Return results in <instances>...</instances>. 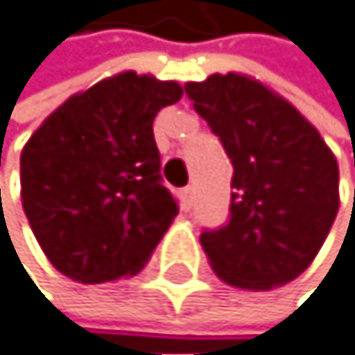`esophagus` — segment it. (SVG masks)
Wrapping results in <instances>:
<instances>
[{
    "instance_id": "esophagus-1",
    "label": "esophagus",
    "mask_w": 355,
    "mask_h": 355,
    "mask_svg": "<svg viewBox=\"0 0 355 355\" xmlns=\"http://www.w3.org/2000/svg\"><path fill=\"white\" fill-rule=\"evenodd\" d=\"M192 199H195V190H192V188H183L181 190V201H183V208L185 210L192 208Z\"/></svg>"
}]
</instances>
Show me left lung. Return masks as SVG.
<instances>
[{
    "label": "left lung",
    "mask_w": 355,
    "mask_h": 355,
    "mask_svg": "<svg viewBox=\"0 0 355 355\" xmlns=\"http://www.w3.org/2000/svg\"><path fill=\"white\" fill-rule=\"evenodd\" d=\"M185 92L233 163L229 222L201 233L213 272L258 292L295 281L340 208L333 151L288 99L254 76L210 74L185 83Z\"/></svg>",
    "instance_id": "left-lung-1"
}]
</instances>
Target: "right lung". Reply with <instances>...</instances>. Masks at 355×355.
<instances>
[{"label": "right lung", "instance_id": "add662e5", "mask_svg": "<svg viewBox=\"0 0 355 355\" xmlns=\"http://www.w3.org/2000/svg\"><path fill=\"white\" fill-rule=\"evenodd\" d=\"M176 81L119 72L72 94L19 156L22 208L44 256L79 283L135 276L179 215L160 183L154 117Z\"/></svg>", "mask_w": 355, "mask_h": 355}]
</instances>
